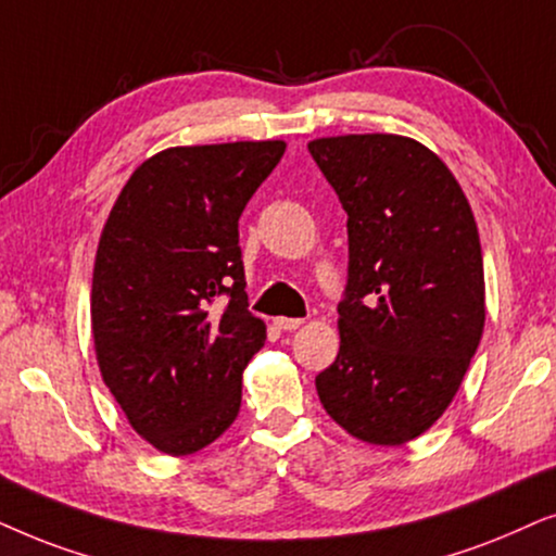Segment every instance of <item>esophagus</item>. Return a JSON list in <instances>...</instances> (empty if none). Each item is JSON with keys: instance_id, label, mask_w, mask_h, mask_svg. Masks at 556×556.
<instances>
[{"instance_id": "obj_1", "label": "esophagus", "mask_w": 556, "mask_h": 556, "mask_svg": "<svg viewBox=\"0 0 556 556\" xmlns=\"http://www.w3.org/2000/svg\"><path fill=\"white\" fill-rule=\"evenodd\" d=\"M274 325H277L279 330H298L302 320L300 317H274Z\"/></svg>"}]
</instances>
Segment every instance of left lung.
I'll return each mask as SVG.
<instances>
[{
	"instance_id": "left-lung-1",
	"label": "left lung",
	"mask_w": 556,
	"mask_h": 556,
	"mask_svg": "<svg viewBox=\"0 0 556 556\" xmlns=\"http://www.w3.org/2000/svg\"><path fill=\"white\" fill-rule=\"evenodd\" d=\"M307 150L348 213L340 351L315 376L317 396L353 438L404 445L442 417L483 336L476 218L414 139L325 137Z\"/></svg>"
}]
</instances>
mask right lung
Wrapping results in <instances>:
<instances>
[{
	"label": "right lung",
	"instance_id": "obj_1",
	"mask_svg": "<svg viewBox=\"0 0 556 556\" xmlns=\"http://www.w3.org/2000/svg\"><path fill=\"white\" fill-rule=\"evenodd\" d=\"M285 142L173 147L135 169L93 264L96 358L129 425L167 455L218 440L266 340L249 309L239 218Z\"/></svg>",
	"mask_w": 556,
	"mask_h": 556
}]
</instances>
